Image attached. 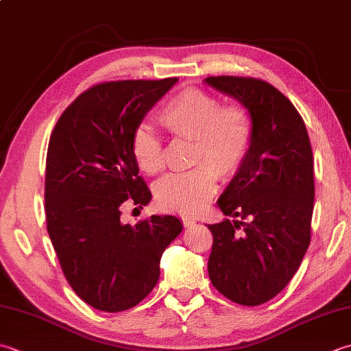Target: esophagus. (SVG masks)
Returning a JSON list of instances; mask_svg holds the SVG:
<instances>
[{
    "mask_svg": "<svg viewBox=\"0 0 351 351\" xmlns=\"http://www.w3.org/2000/svg\"><path fill=\"white\" fill-rule=\"evenodd\" d=\"M182 223H184L185 228H190V226H193L196 223V219L185 216V217H182Z\"/></svg>",
    "mask_w": 351,
    "mask_h": 351,
    "instance_id": "esophagus-1",
    "label": "esophagus"
}]
</instances>
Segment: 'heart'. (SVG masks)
I'll return each instance as SVG.
<instances>
[{
  "label": "heart",
  "instance_id": "1",
  "mask_svg": "<svg viewBox=\"0 0 351 351\" xmlns=\"http://www.w3.org/2000/svg\"><path fill=\"white\" fill-rule=\"evenodd\" d=\"M158 120L171 135L193 140V162L205 164L164 178L156 184L155 199L164 210L195 215L216 193L214 170L231 176L243 162L252 138L251 117L243 106H222L221 100L201 89H184L161 108ZM132 155L144 173L162 169L161 141L149 128L134 132Z\"/></svg>",
  "mask_w": 351,
  "mask_h": 351
}]
</instances>
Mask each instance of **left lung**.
<instances>
[{
    "label": "left lung",
    "instance_id": "1",
    "mask_svg": "<svg viewBox=\"0 0 351 351\" xmlns=\"http://www.w3.org/2000/svg\"><path fill=\"white\" fill-rule=\"evenodd\" d=\"M204 82L236 99L252 123L248 154L217 199L226 219L208 225V276L228 300L258 306L285 289L311 243V140L291 100L267 82L234 75Z\"/></svg>",
    "mask_w": 351,
    "mask_h": 351
}]
</instances>
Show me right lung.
<instances>
[{
	"label": "right lung",
	"mask_w": 351,
	"mask_h": 351,
	"mask_svg": "<svg viewBox=\"0 0 351 351\" xmlns=\"http://www.w3.org/2000/svg\"><path fill=\"white\" fill-rule=\"evenodd\" d=\"M176 77L121 80L82 93L53 129L45 166L47 231L73 291L97 311L134 307L160 278V260L180 236L176 216L135 225L121 207L152 199L138 176L132 135Z\"/></svg>",
	"instance_id": "obj_1"
}]
</instances>
